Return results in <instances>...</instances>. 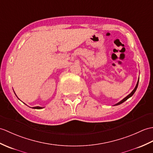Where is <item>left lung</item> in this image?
Returning a JSON list of instances; mask_svg holds the SVG:
<instances>
[{
  "mask_svg": "<svg viewBox=\"0 0 153 153\" xmlns=\"http://www.w3.org/2000/svg\"><path fill=\"white\" fill-rule=\"evenodd\" d=\"M138 83H139V79H138V81H137V84H136V86L135 87L134 89L132 91V93H131L130 94H129L127 96V97H126L125 98H123L121 101H120L119 102H118V103H117V104H115L114 105H119V104H122V103H123L124 102H125V101H126V100H128V99L129 98H130L131 97H132V96L134 94V93H135V92H136V89H137V86H138Z\"/></svg>",
  "mask_w": 153,
  "mask_h": 153,
  "instance_id": "8db88e82",
  "label": "left lung"
}]
</instances>
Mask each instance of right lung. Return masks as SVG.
Segmentation results:
<instances>
[{
	"label": "right lung",
	"mask_w": 153,
	"mask_h": 153,
	"mask_svg": "<svg viewBox=\"0 0 153 153\" xmlns=\"http://www.w3.org/2000/svg\"><path fill=\"white\" fill-rule=\"evenodd\" d=\"M33 109H42L44 108L43 107H39V106H36V107H33Z\"/></svg>",
	"instance_id": "right-lung-1"
}]
</instances>
